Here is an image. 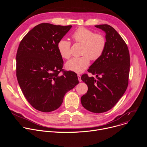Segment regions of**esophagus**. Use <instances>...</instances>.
<instances>
[{
    "instance_id": "34e87169",
    "label": "esophagus",
    "mask_w": 147,
    "mask_h": 147,
    "mask_svg": "<svg viewBox=\"0 0 147 147\" xmlns=\"http://www.w3.org/2000/svg\"><path fill=\"white\" fill-rule=\"evenodd\" d=\"M77 76H78V81H79L80 82H81L82 80H81V76H80V74H78V75H77Z\"/></svg>"
}]
</instances>
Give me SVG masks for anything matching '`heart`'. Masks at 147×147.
<instances>
[{"label":"heart","mask_w":147,"mask_h":147,"mask_svg":"<svg viewBox=\"0 0 147 147\" xmlns=\"http://www.w3.org/2000/svg\"><path fill=\"white\" fill-rule=\"evenodd\" d=\"M71 38L76 43L82 44L81 52L82 56L74 57L66 64L67 70L81 73L86 70L90 65V59L95 61L100 58L105 50L107 39L99 33L84 27H79L72 34ZM57 48L60 56L69 59L71 56V42L64 38L60 39L57 42Z\"/></svg>","instance_id":"b5f03b06"}]
</instances>
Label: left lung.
Masks as SVG:
<instances>
[{"label":"left lung","mask_w":147,"mask_h":147,"mask_svg":"<svg viewBox=\"0 0 147 147\" xmlns=\"http://www.w3.org/2000/svg\"><path fill=\"white\" fill-rule=\"evenodd\" d=\"M106 33L107 46L103 54L88 69L96 77L82 75L88 86L86 94L81 98L83 107L93 113L111 109L126 90L129 84L130 59L127 44L111 26H95Z\"/></svg>","instance_id":"1"}]
</instances>
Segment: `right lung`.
Returning <instances> with one entry per match:
<instances>
[{
    "label": "right lung",
    "mask_w": 147,
    "mask_h": 147,
    "mask_svg": "<svg viewBox=\"0 0 147 147\" xmlns=\"http://www.w3.org/2000/svg\"><path fill=\"white\" fill-rule=\"evenodd\" d=\"M71 27L39 24L25 35L18 46V82L27 101L39 111L50 112L59 108L65 94L78 84L76 73L62 69L63 61L57 48L58 41Z\"/></svg>",
    "instance_id": "1"
}]
</instances>
